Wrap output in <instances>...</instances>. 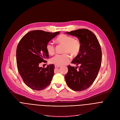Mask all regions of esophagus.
<instances>
[{
    "label": "esophagus",
    "mask_w": 120,
    "mask_h": 120,
    "mask_svg": "<svg viewBox=\"0 0 120 120\" xmlns=\"http://www.w3.org/2000/svg\"><path fill=\"white\" fill-rule=\"evenodd\" d=\"M61 67V66H59V65H55V68H60Z\"/></svg>",
    "instance_id": "1"
}]
</instances>
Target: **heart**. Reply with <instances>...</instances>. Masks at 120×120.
<instances>
[{
    "label": "heart",
    "instance_id": "b5f03b06",
    "mask_svg": "<svg viewBox=\"0 0 120 120\" xmlns=\"http://www.w3.org/2000/svg\"><path fill=\"white\" fill-rule=\"evenodd\" d=\"M58 43L65 45L64 52H68L73 55H77L81 48V43L79 40L74 39L72 37L65 34L60 35L56 39ZM46 50L49 54L52 55L55 52V46L53 43L49 42L46 46ZM71 56L68 53L56 54L51 59L52 63L62 66L67 64L71 60Z\"/></svg>",
    "mask_w": 120,
    "mask_h": 120
}]
</instances>
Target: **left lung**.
Listing matches in <instances>:
<instances>
[{
    "mask_svg": "<svg viewBox=\"0 0 120 120\" xmlns=\"http://www.w3.org/2000/svg\"><path fill=\"white\" fill-rule=\"evenodd\" d=\"M66 34L77 37L81 43L79 53L71 62L79 67L68 66L65 76L68 86L75 91L87 89L97 78L102 62V51L98 39L92 31L79 29ZM79 67V70H77Z\"/></svg>",
    "mask_w": 120,
    "mask_h": 120,
    "instance_id": "left-lung-1",
    "label": "left lung"
}]
</instances>
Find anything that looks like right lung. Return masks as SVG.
<instances>
[{
    "label": "right lung",
    "instance_id": "1",
    "mask_svg": "<svg viewBox=\"0 0 120 120\" xmlns=\"http://www.w3.org/2000/svg\"><path fill=\"white\" fill-rule=\"evenodd\" d=\"M59 33L33 30L19 41L16 49L17 68L23 82L31 89L42 90L51 83L54 65H49L44 68L39 65L49 58L46 45Z\"/></svg>",
    "mask_w": 120,
    "mask_h": 120
}]
</instances>
